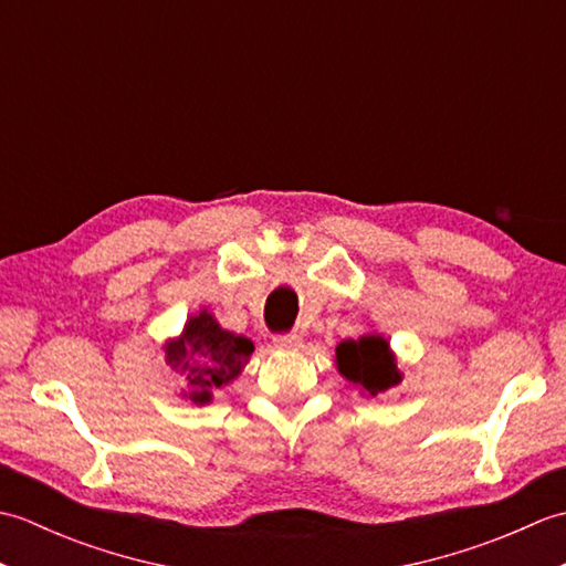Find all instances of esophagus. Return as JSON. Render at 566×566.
Returning a JSON list of instances; mask_svg holds the SVG:
<instances>
[{
	"instance_id": "34e87169",
	"label": "esophagus",
	"mask_w": 566,
	"mask_h": 566,
	"mask_svg": "<svg viewBox=\"0 0 566 566\" xmlns=\"http://www.w3.org/2000/svg\"><path fill=\"white\" fill-rule=\"evenodd\" d=\"M274 345L280 347V350H298L302 347V335L298 333H280L274 335Z\"/></svg>"
}]
</instances>
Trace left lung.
<instances>
[{"mask_svg": "<svg viewBox=\"0 0 566 566\" xmlns=\"http://www.w3.org/2000/svg\"><path fill=\"white\" fill-rule=\"evenodd\" d=\"M338 369L345 379L359 384L365 391L377 396L401 381L396 371L389 343L381 335H365L359 340H343L335 350Z\"/></svg>", "mask_w": 566, "mask_h": 566, "instance_id": "1", "label": "left lung"}]
</instances>
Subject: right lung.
Wrapping results in <instances>:
<instances>
[{"mask_svg": "<svg viewBox=\"0 0 566 566\" xmlns=\"http://www.w3.org/2000/svg\"><path fill=\"white\" fill-rule=\"evenodd\" d=\"M252 343L243 335L221 331L211 314L191 316L182 338L167 345V363L185 379V396L209 403L216 389L235 379L250 359Z\"/></svg>", "mask_w": 566, "mask_h": 566, "instance_id": "right-lung-1", "label": "right lung"}]
</instances>
